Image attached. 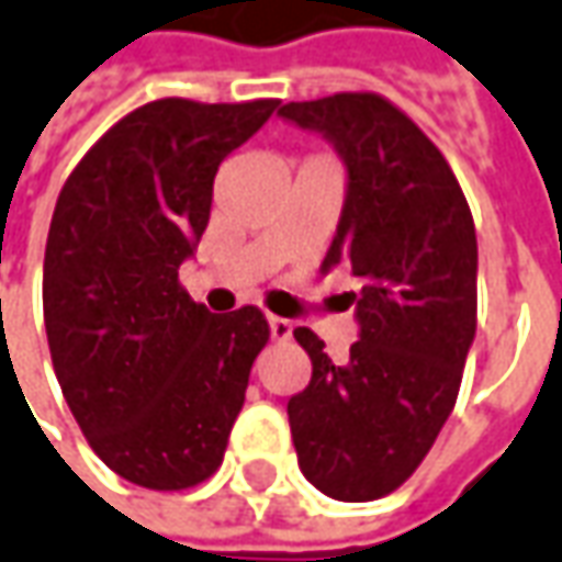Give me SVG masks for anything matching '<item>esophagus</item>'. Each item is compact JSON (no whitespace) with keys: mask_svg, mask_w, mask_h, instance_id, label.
<instances>
[{"mask_svg":"<svg viewBox=\"0 0 562 562\" xmlns=\"http://www.w3.org/2000/svg\"><path fill=\"white\" fill-rule=\"evenodd\" d=\"M267 326H270V338H277V341H285V338H292V323L289 319H282V316H267Z\"/></svg>","mask_w":562,"mask_h":562,"instance_id":"1","label":"esophagus"}]
</instances>
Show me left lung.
<instances>
[{"instance_id":"obj_1","label":"left lung","mask_w":562,"mask_h":562,"mask_svg":"<svg viewBox=\"0 0 562 562\" xmlns=\"http://www.w3.org/2000/svg\"><path fill=\"white\" fill-rule=\"evenodd\" d=\"M329 140L347 169L345 209L323 270L345 265L360 341L331 362L295 329L313 362L289 400L297 468L338 502H372L409 480L452 415L476 331V233L434 140L391 101L341 91L280 106Z\"/></svg>"}]
</instances>
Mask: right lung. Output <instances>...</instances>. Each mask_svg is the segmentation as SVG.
Returning <instances> with one entry per match:
<instances>
[{
  "label": "right lung",
  "instance_id": "right-lung-1",
  "mask_svg": "<svg viewBox=\"0 0 562 562\" xmlns=\"http://www.w3.org/2000/svg\"><path fill=\"white\" fill-rule=\"evenodd\" d=\"M277 106H137L57 196L42 270L57 384L98 458L144 490H190L217 471L270 338L258 307L196 304L178 267L209 224L217 166Z\"/></svg>",
  "mask_w": 562,
  "mask_h": 562
}]
</instances>
